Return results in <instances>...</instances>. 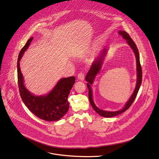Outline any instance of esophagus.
Returning a JSON list of instances; mask_svg holds the SVG:
<instances>
[{
  "mask_svg": "<svg viewBox=\"0 0 159 159\" xmlns=\"http://www.w3.org/2000/svg\"><path fill=\"white\" fill-rule=\"evenodd\" d=\"M77 78H78V80H84V74L82 73V72H80L78 74V76H77Z\"/></svg>",
  "mask_w": 159,
  "mask_h": 159,
  "instance_id": "obj_1",
  "label": "esophagus"
}]
</instances>
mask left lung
<instances>
[{
    "mask_svg": "<svg viewBox=\"0 0 159 159\" xmlns=\"http://www.w3.org/2000/svg\"><path fill=\"white\" fill-rule=\"evenodd\" d=\"M118 34L122 36V37L125 39L126 40L127 43L129 45V46L133 49V51L135 54L136 58V71H137L136 85V87H135L133 93L132 94L131 97H130L129 100L127 102V103H126L125 107L121 110L116 111H105V110H102L98 108L95 105V104L93 102V100L92 85L93 84V82H94V80H95L96 76L98 74L100 73V71L102 69V65L103 63L105 57L106 56V54L108 51V50L106 48L102 49L100 51V54H98V55L96 57L95 61L92 63L91 68L89 70V71L88 72V73L85 77V80L87 82V86L89 89V98L90 103L92 107H93V108L94 109V110L98 114H99L102 116L106 117V118H111V117L117 116V115L125 112V111H126L131 107V105L134 101V100L137 96V94L138 93V91L140 89V86H141V82H142V69H141V66L140 64L139 54L138 48H137L136 44L134 43V42L133 41V40L130 37V36L126 31L120 30L118 31Z\"/></svg>",
    "mask_w": 159,
    "mask_h": 159,
    "instance_id": "left-lung-1",
    "label": "left lung"
}]
</instances>
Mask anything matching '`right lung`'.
I'll list each match as a JSON object with an SVG mask.
<instances>
[{"instance_id":"1","label":"right lung","mask_w":159,"mask_h":159,"mask_svg":"<svg viewBox=\"0 0 159 159\" xmlns=\"http://www.w3.org/2000/svg\"><path fill=\"white\" fill-rule=\"evenodd\" d=\"M33 39L32 37L27 41L21 49L17 61L18 84L20 96L25 106L38 118L47 121H58L69 110L67 98L75 79L72 76L60 79L52 90L46 95L37 96L30 92L24 84L23 74L20 68V61Z\"/></svg>"}]
</instances>
